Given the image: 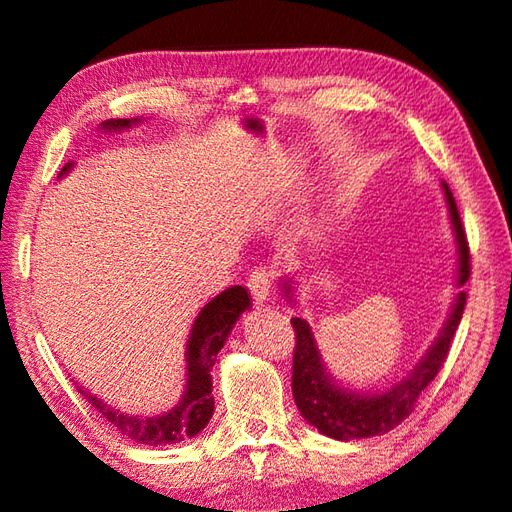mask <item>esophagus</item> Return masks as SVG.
<instances>
[{
    "label": "esophagus",
    "mask_w": 512,
    "mask_h": 512,
    "mask_svg": "<svg viewBox=\"0 0 512 512\" xmlns=\"http://www.w3.org/2000/svg\"><path fill=\"white\" fill-rule=\"evenodd\" d=\"M275 282V271L271 268H255L253 275L248 277V291L255 297V302H266L271 297V288Z\"/></svg>",
    "instance_id": "esophagus-1"
}]
</instances>
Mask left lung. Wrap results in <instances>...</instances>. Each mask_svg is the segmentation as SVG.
Here are the masks:
<instances>
[{"instance_id": "8db88e82", "label": "left lung", "mask_w": 512, "mask_h": 512, "mask_svg": "<svg viewBox=\"0 0 512 512\" xmlns=\"http://www.w3.org/2000/svg\"><path fill=\"white\" fill-rule=\"evenodd\" d=\"M443 185L448 217L457 241V286L461 288L470 277V248L466 230L461 226V217L454 203L448 183ZM286 302H295V277H284L280 282ZM466 306V293L454 295L452 309L445 320L439 336L432 347L416 362V367L403 380H398L385 392H356L340 385L324 367L322 353L315 342L309 322L302 318H291L295 329V353H293V398L306 423L318 427V432L336 441L369 439V436L385 434L405 421L414 412V405L423 389L439 374L441 365L448 358L450 342Z\"/></svg>"}]
</instances>
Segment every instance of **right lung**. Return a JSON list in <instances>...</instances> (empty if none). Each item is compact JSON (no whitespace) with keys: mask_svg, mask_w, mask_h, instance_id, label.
I'll return each mask as SVG.
<instances>
[{"mask_svg":"<svg viewBox=\"0 0 512 512\" xmlns=\"http://www.w3.org/2000/svg\"><path fill=\"white\" fill-rule=\"evenodd\" d=\"M141 123V118H114L105 120L100 129L105 132H123L132 125ZM73 163L62 167L60 176L67 174ZM250 309V293L244 286H230L224 293L203 306L197 320L190 329L188 345H185V389L181 401L172 410L156 416H132L120 412L118 407L100 401L98 396L89 394L80 387V394L96 407V410L116 427V430L143 445H174L185 439L197 436L203 427L210 423L215 412V398H212V365H215L217 353L226 345L235 322L241 313Z\"/></svg>","mask_w":512,"mask_h":512,"instance_id":"add662e5","label":"right lung"}]
</instances>
